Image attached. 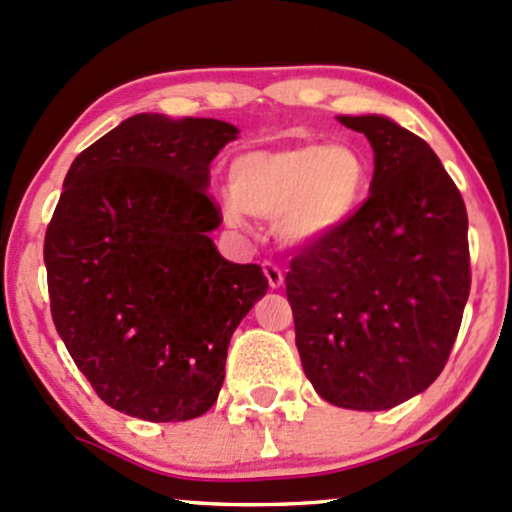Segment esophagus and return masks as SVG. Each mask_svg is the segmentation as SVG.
<instances>
[{"instance_id":"obj_1","label":"esophagus","mask_w":512,"mask_h":512,"mask_svg":"<svg viewBox=\"0 0 512 512\" xmlns=\"http://www.w3.org/2000/svg\"><path fill=\"white\" fill-rule=\"evenodd\" d=\"M262 272H264V276H267V281H269V286H272V289H279V286L284 284V272H281V269L276 267L274 262H264Z\"/></svg>"}]
</instances>
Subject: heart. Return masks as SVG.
Listing matches in <instances>:
<instances>
[{
	"label": "heart",
	"instance_id": "1",
	"mask_svg": "<svg viewBox=\"0 0 512 512\" xmlns=\"http://www.w3.org/2000/svg\"><path fill=\"white\" fill-rule=\"evenodd\" d=\"M228 180V221L238 226L243 214L276 221L286 243L313 245L351 219L366 190L368 166L351 144L305 142L245 151L233 158Z\"/></svg>",
	"mask_w": 512,
	"mask_h": 512
}]
</instances>
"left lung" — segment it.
Here are the masks:
<instances>
[{"instance_id": "left-lung-1", "label": "left lung", "mask_w": 512, "mask_h": 512, "mask_svg": "<svg viewBox=\"0 0 512 512\" xmlns=\"http://www.w3.org/2000/svg\"><path fill=\"white\" fill-rule=\"evenodd\" d=\"M339 122L373 146L370 195L291 257L286 298L317 395L383 411L424 392L448 363L472 286L467 209L424 139L380 115Z\"/></svg>"}]
</instances>
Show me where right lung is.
Masks as SVG:
<instances>
[{"label": "right lung", "instance_id": "obj_1", "mask_svg": "<svg viewBox=\"0 0 512 512\" xmlns=\"http://www.w3.org/2000/svg\"><path fill=\"white\" fill-rule=\"evenodd\" d=\"M238 129L142 113L74 158L45 231L50 313L108 407L144 421L214 407L233 332L267 293L260 264L223 260L209 163Z\"/></svg>", "mask_w": 512, "mask_h": 512}]
</instances>
